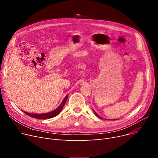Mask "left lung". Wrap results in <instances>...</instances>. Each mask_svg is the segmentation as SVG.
Segmentation results:
<instances>
[{
  "label": "left lung",
  "instance_id": "left-lung-1",
  "mask_svg": "<svg viewBox=\"0 0 158 158\" xmlns=\"http://www.w3.org/2000/svg\"><path fill=\"white\" fill-rule=\"evenodd\" d=\"M93 111H94V110H93ZM94 114H95V115H96V116H97V117H98V118H101V119H103V118H102V117H100V116H98V114H96V112H94ZM115 120H116V119H115Z\"/></svg>",
  "mask_w": 158,
  "mask_h": 158
}]
</instances>
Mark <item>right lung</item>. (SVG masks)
Instances as JSON below:
<instances>
[{
	"mask_svg": "<svg viewBox=\"0 0 158 158\" xmlns=\"http://www.w3.org/2000/svg\"><path fill=\"white\" fill-rule=\"evenodd\" d=\"M67 97H68V95H67L65 96V98L64 99V100L62 101V103L60 105V106L55 110H52L51 112H48V113H45V114H31V113H29V112L23 111L24 113L28 116H29L30 117L33 118H36V119H49V118H53L56 116H57L60 111L62 110V109H63L64 105L67 100Z\"/></svg>",
	"mask_w": 158,
	"mask_h": 158,
	"instance_id": "1",
	"label": "right lung"
}]
</instances>
